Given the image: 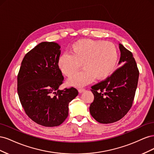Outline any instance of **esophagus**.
<instances>
[{
	"label": "esophagus",
	"mask_w": 154,
	"mask_h": 154,
	"mask_svg": "<svg viewBox=\"0 0 154 154\" xmlns=\"http://www.w3.org/2000/svg\"><path fill=\"white\" fill-rule=\"evenodd\" d=\"M85 90L84 89V88H80V89L78 90V92H79V93H82V92H84Z\"/></svg>",
	"instance_id": "obj_1"
}]
</instances>
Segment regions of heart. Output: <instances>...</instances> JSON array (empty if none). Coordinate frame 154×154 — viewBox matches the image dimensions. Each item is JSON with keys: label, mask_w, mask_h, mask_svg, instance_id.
<instances>
[{"label": "heart", "mask_w": 154, "mask_h": 154, "mask_svg": "<svg viewBox=\"0 0 154 154\" xmlns=\"http://www.w3.org/2000/svg\"><path fill=\"white\" fill-rule=\"evenodd\" d=\"M69 54L58 58L57 66L63 74L71 77L81 67L83 69L69 79L71 86L81 87L91 83L96 78L103 80L114 72L118 62L116 46L110 42L82 39L72 44Z\"/></svg>", "instance_id": "b5f03b06"}]
</instances>
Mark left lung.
Here are the masks:
<instances>
[{
  "label": "left lung",
  "instance_id": "1",
  "mask_svg": "<svg viewBox=\"0 0 154 154\" xmlns=\"http://www.w3.org/2000/svg\"><path fill=\"white\" fill-rule=\"evenodd\" d=\"M119 48V65L123 66L91 87L94 98L90 113L100 123H112L123 118L131 108L137 86L139 73L133 54L122 44Z\"/></svg>",
  "mask_w": 154,
  "mask_h": 154
}]
</instances>
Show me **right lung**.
<instances>
[{
  "label": "right lung",
  "mask_w": 154,
  "mask_h": 154,
  "mask_svg": "<svg viewBox=\"0 0 154 154\" xmlns=\"http://www.w3.org/2000/svg\"><path fill=\"white\" fill-rule=\"evenodd\" d=\"M58 44L43 42L27 53L17 76V91L25 112L37 124L57 127L67 118L69 103L78 96L75 88L58 89L63 76L57 66Z\"/></svg>",
  "instance_id": "obj_1"
}]
</instances>
